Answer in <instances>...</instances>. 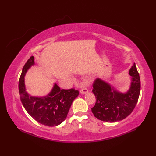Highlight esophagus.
<instances>
[{"label":"esophagus","mask_w":156,"mask_h":156,"mask_svg":"<svg viewBox=\"0 0 156 156\" xmlns=\"http://www.w3.org/2000/svg\"><path fill=\"white\" fill-rule=\"evenodd\" d=\"M88 92V89H87V88H85V87H83V88H81V90H80V92H81V94H87Z\"/></svg>","instance_id":"esophagus-1"}]
</instances>
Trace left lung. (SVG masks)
<instances>
[{
	"label": "left lung",
	"mask_w": 156,
	"mask_h": 156,
	"mask_svg": "<svg viewBox=\"0 0 156 156\" xmlns=\"http://www.w3.org/2000/svg\"><path fill=\"white\" fill-rule=\"evenodd\" d=\"M131 85L126 93L120 92L101 79L93 83L92 92L96 101L92 112L98 119L104 122L120 121L129 116L138 101L140 91L139 74L134 63L129 71Z\"/></svg>",
	"instance_id": "1"
}]
</instances>
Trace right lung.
<instances>
[{"mask_svg":"<svg viewBox=\"0 0 156 156\" xmlns=\"http://www.w3.org/2000/svg\"><path fill=\"white\" fill-rule=\"evenodd\" d=\"M33 65H34V58L30 56L23 66L19 81V91L22 104L27 112L40 124L47 126H56L67 117L73 101L79 95V91L73 88L60 89L55 83L48 96H30L26 91L25 75Z\"/></svg>","mask_w":156,"mask_h":156,"instance_id":"add662e5","label":"right lung"}]
</instances>
